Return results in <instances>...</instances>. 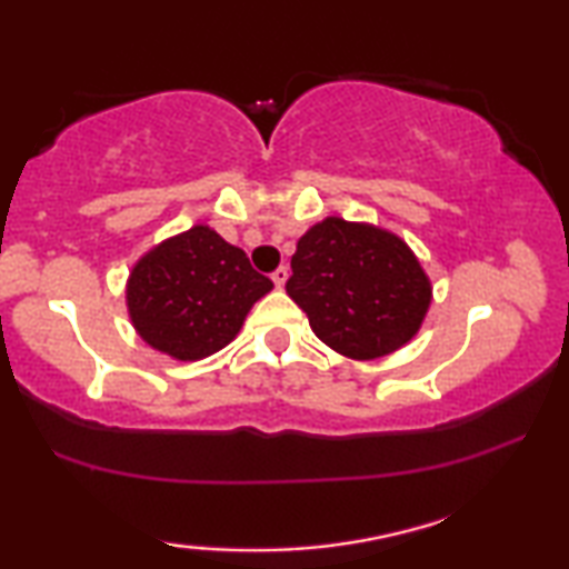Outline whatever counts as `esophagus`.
<instances>
[{
  "instance_id": "34e87169",
  "label": "esophagus",
  "mask_w": 569,
  "mask_h": 569,
  "mask_svg": "<svg viewBox=\"0 0 569 569\" xmlns=\"http://www.w3.org/2000/svg\"><path fill=\"white\" fill-rule=\"evenodd\" d=\"M287 277H290V269H287L284 264H282V267H277L274 271H271V282H274L277 287H284Z\"/></svg>"
}]
</instances>
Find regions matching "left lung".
Masks as SVG:
<instances>
[{"mask_svg": "<svg viewBox=\"0 0 569 569\" xmlns=\"http://www.w3.org/2000/svg\"><path fill=\"white\" fill-rule=\"evenodd\" d=\"M284 290L312 333L351 359H380L413 339L431 284L413 251L375 226L326 218L298 241Z\"/></svg>", "mask_w": 569, "mask_h": 569, "instance_id": "left-lung-1", "label": "left lung"}]
</instances>
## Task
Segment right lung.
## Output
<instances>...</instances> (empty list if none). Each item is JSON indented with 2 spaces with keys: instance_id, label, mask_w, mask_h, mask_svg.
I'll use <instances>...</instances> for the list:
<instances>
[{
  "instance_id": "1",
  "label": "right lung",
  "mask_w": 569,
  "mask_h": 569,
  "mask_svg": "<svg viewBox=\"0 0 569 569\" xmlns=\"http://www.w3.org/2000/svg\"><path fill=\"white\" fill-rule=\"evenodd\" d=\"M271 279L208 226L169 238L138 261L128 279V310L146 343L194 361L228 346Z\"/></svg>"
}]
</instances>
